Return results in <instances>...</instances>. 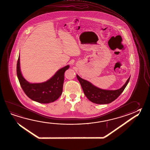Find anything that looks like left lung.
I'll return each mask as SVG.
<instances>
[{
  "label": "left lung",
  "mask_w": 150,
  "mask_h": 150,
  "mask_svg": "<svg viewBox=\"0 0 150 150\" xmlns=\"http://www.w3.org/2000/svg\"><path fill=\"white\" fill-rule=\"evenodd\" d=\"M76 76L87 98L92 102L98 104H108L115 100L123 92L130 79L129 77L126 83L121 88L114 91H108L98 88L89 81L81 79L79 75H77Z\"/></svg>",
  "instance_id": "obj_1"
}]
</instances>
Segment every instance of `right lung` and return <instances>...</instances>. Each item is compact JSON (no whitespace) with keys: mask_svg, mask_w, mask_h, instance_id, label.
I'll return each mask as SVG.
<instances>
[{"mask_svg":"<svg viewBox=\"0 0 150 150\" xmlns=\"http://www.w3.org/2000/svg\"><path fill=\"white\" fill-rule=\"evenodd\" d=\"M69 65L60 69L48 81L42 83L31 84L22 76L20 70L19 56L17 64V75L21 88L31 100L40 103H50L57 100L63 92L64 73Z\"/></svg>","mask_w":150,"mask_h":150,"instance_id":"obj_1","label":"right lung"}]
</instances>
